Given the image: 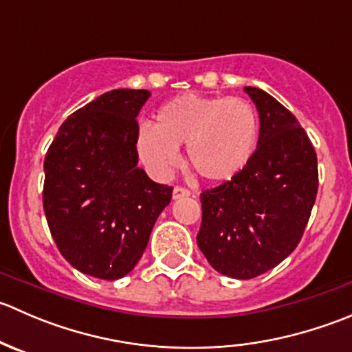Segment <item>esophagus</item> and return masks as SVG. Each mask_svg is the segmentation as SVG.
<instances>
[{
	"label": "esophagus",
	"instance_id": "esophagus-1",
	"mask_svg": "<svg viewBox=\"0 0 352 352\" xmlns=\"http://www.w3.org/2000/svg\"><path fill=\"white\" fill-rule=\"evenodd\" d=\"M190 196V192L187 189H184V187H175V189H173V192H172V197L175 199H182V197H189Z\"/></svg>",
	"mask_w": 352,
	"mask_h": 352
}]
</instances>
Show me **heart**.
I'll use <instances>...</instances> for the list:
<instances>
[{
	"label": "heart",
	"instance_id": "b5f03b06",
	"mask_svg": "<svg viewBox=\"0 0 352 352\" xmlns=\"http://www.w3.org/2000/svg\"><path fill=\"white\" fill-rule=\"evenodd\" d=\"M261 120L250 102L228 97L180 95L155 113L153 126L141 127L136 146L141 162L158 179L180 163V146L202 180L236 179L254 158Z\"/></svg>",
	"mask_w": 352,
	"mask_h": 352
}]
</instances>
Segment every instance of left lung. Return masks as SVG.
Here are the masks:
<instances>
[{
	"label": "left lung",
	"instance_id": "obj_1",
	"mask_svg": "<svg viewBox=\"0 0 352 352\" xmlns=\"http://www.w3.org/2000/svg\"><path fill=\"white\" fill-rule=\"evenodd\" d=\"M261 120L250 165L201 194L197 245L212 269L252 279L296 248L318 189L317 153L296 117L267 91L245 87Z\"/></svg>",
	"mask_w": 352,
	"mask_h": 352
}]
</instances>
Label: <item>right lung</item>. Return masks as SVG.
<instances>
[{
	"label": "right lung",
	"instance_id": "add662e5",
	"mask_svg": "<svg viewBox=\"0 0 352 352\" xmlns=\"http://www.w3.org/2000/svg\"><path fill=\"white\" fill-rule=\"evenodd\" d=\"M148 90L107 91L59 127L44 160V212L63 257L98 279L129 274L172 187L138 166L136 117Z\"/></svg>",
	"mask_w": 352,
	"mask_h": 352
}]
</instances>
